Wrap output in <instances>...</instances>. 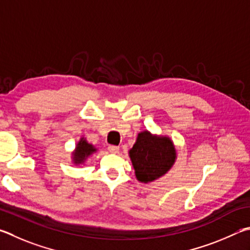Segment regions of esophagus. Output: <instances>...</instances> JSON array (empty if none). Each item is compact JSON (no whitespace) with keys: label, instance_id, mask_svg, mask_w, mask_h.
Listing matches in <instances>:
<instances>
[{"label":"esophagus","instance_id":"obj_1","mask_svg":"<svg viewBox=\"0 0 250 250\" xmlns=\"http://www.w3.org/2000/svg\"><path fill=\"white\" fill-rule=\"evenodd\" d=\"M108 149H109L110 153L116 154L119 152V146H116V145H109V146H108Z\"/></svg>","mask_w":250,"mask_h":250}]
</instances>
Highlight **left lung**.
<instances>
[{
	"mask_svg": "<svg viewBox=\"0 0 250 250\" xmlns=\"http://www.w3.org/2000/svg\"><path fill=\"white\" fill-rule=\"evenodd\" d=\"M129 155L141 183H149L168 171L176 160L174 144L169 138L154 137L148 131L139 133Z\"/></svg>",
	"mask_w": 250,
	"mask_h": 250,
	"instance_id": "left-lung-1",
	"label": "left lung"
}]
</instances>
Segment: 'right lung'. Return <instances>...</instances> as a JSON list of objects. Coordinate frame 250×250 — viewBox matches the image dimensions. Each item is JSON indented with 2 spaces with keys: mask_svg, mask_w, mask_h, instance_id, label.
I'll list each match as a JSON object with an SVG mask.
<instances>
[{
  "mask_svg": "<svg viewBox=\"0 0 250 250\" xmlns=\"http://www.w3.org/2000/svg\"><path fill=\"white\" fill-rule=\"evenodd\" d=\"M95 151H96V148L92 144L86 142V140L84 139H81L78 145H76L75 152L73 153L74 164H81V163H83Z\"/></svg>",
  "mask_w": 250,
  "mask_h": 250,
  "instance_id": "obj_1",
  "label": "right lung"
}]
</instances>
